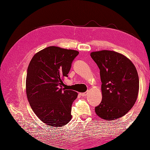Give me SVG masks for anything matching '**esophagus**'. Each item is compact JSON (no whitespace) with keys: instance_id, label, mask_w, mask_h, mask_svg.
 <instances>
[{"instance_id":"34e87169","label":"esophagus","mask_w":150,"mask_h":150,"mask_svg":"<svg viewBox=\"0 0 150 150\" xmlns=\"http://www.w3.org/2000/svg\"><path fill=\"white\" fill-rule=\"evenodd\" d=\"M79 94L81 96H85L87 94V92H84V93H79Z\"/></svg>"}]
</instances>
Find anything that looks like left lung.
<instances>
[{"instance_id":"1","label":"left lung","mask_w":150,"mask_h":150,"mask_svg":"<svg viewBox=\"0 0 150 150\" xmlns=\"http://www.w3.org/2000/svg\"><path fill=\"white\" fill-rule=\"evenodd\" d=\"M90 55L100 70L102 82V101L95 108V112L106 121L119 119L132 108L137 99V70L130 59L119 52L103 50Z\"/></svg>"}]
</instances>
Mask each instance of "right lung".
Here are the masks:
<instances>
[{"instance_id": "obj_1", "label": "right lung", "mask_w": 150, "mask_h": 150, "mask_svg": "<svg viewBox=\"0 0 150 150\" xmlns=\"http://www.w3.org/2000/svg\"><path fill=\"white\" fill-rule=\"evenodd\" d=\"M78 54L49 46L35 54L29 64L25 82L28 101L38 118L50 126H63L71 120L72 104L78 94L61 85Z\"/></svg>"}]
</instances>
